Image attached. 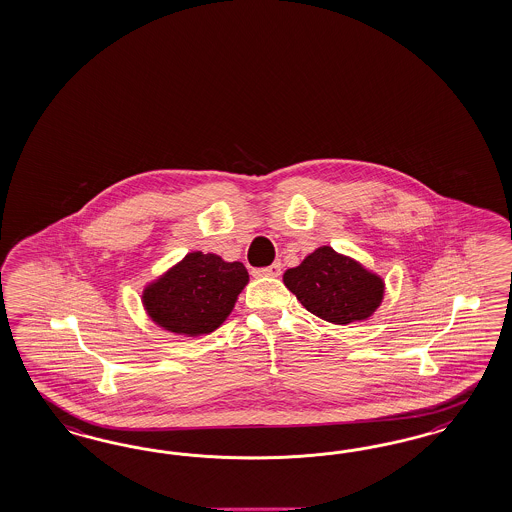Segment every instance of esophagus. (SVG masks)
<instances>
[{
    "instance_id": "obj_1",
    "label": "esophagus",
    "mask_w": 512,
    "mask_h": 512,
    "mask_svg": "<svg viewBox=\"0 0 512 512\" xmlns=\"http://www.w3.org/2000/svg\"><path fill=\"white\" fill-rule=\"evenodd\" d=\"M255 274L257 276H264V278H278L279 274H281V263H274L266 266V268H259V270H255Z\"/></svg>"
}]
</instances>
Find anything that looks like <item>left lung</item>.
<instances>
[{"label":"left lung","mask_w":512,"mask_h":512,"mask_svg":"<svg viewBox=\"0 0 512 512\" xmlns=\"http://www.w3.org/2000/svg\"><path fill=\"white\" fill-rule=\"evenodd\" d=\"M283 283L306 310L334 325L372 317L385 295L383 279L330 246L315 249L289 268Z\"/></svg>","instance_id":"8db88e82"}]
</instances>
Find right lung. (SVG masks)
<instances>
[{
	"label": "right lung",
	"mask_w": 512,
	"mask_h": 512,
	"mask_svg": "<svg viewBox=\"0 0 512 512\" xmlns=\"http://www.w3.org/2000/svg\"><path fill=\"white\" fill-rule=\"evenodd\" d=\"M248 281L244 264L193 251L144 287L142 304L155 325L193 338L223 325Z\"/></svg>",
	"instance_id": "add662e5"
}]
</instances>
